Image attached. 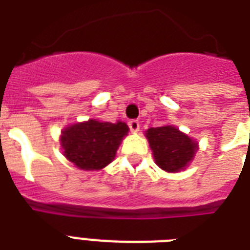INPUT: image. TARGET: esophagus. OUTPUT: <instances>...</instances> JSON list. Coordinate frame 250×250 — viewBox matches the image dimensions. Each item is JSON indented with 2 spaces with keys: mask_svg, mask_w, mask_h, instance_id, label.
Instances as JSON below:
<instances>
[{
  "mask_svg": "<svg viewBox=\"0 0 250 250\" xmlns=\"http://www.w3.org/2000/svg\"><path fill=\"white\" fill-rule=\"evenodd\" d=\"M128 127L132 132H137V131L140 129V123H139V121H136V119H131V121L128 122Z\"/></svg>",
  "mask_w": 250,
  "mask_h": 250,
  "instance_id": "esophagus-1",
  "label": "esophagus"
}]
</instances>
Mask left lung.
<instances>
[{
    "label": "left lung",
    "mask_w": 250,
    "mask_h": 250,
    "mask_svg": "<svg viewBox=\"0 0 250 250\" xmlns=\"http://www.w3.org/2000/svg\"><path fill=\"white\" fill-rule=\"evenodd\" d=\"M157 166L167 172L184 170L197 152V143L174 125L149 128L145 132Z\"/></svg>",
    "instance_id": "obj_1"
}]
</instances>
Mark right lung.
Instances as JSON below:
<instances>
[{
  "label": "right lung",
  "mask_w": 250,
  "mask_h": 250,
  "mask_svg": "<svg viewBox=\"0 0 250 250\" xmlns=\"http://www.w3.org/2000/svg\"><path fill=\"white\" fill-rule=\"evenodd\" d=\"M128 133L125 122H100L96 119L76 123L61 135L63 156L85 171L104 168L115 157L118 146Z\"/></svg>",
  "instance_id": "obj_1"
}]
</instances>
